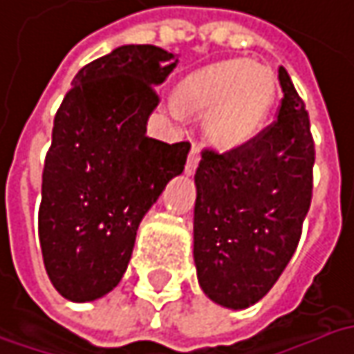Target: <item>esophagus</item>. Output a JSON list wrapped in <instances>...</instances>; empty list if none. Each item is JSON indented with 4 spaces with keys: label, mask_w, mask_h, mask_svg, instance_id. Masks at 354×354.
<instances>
[{
    "label": "esophagus",
    "mask_w": 354,
    "mask_h": 354,
    "mask_svg": "<svg viewBox=\"0 0 354 354\" xmlns=\"http://www.w3.org/2000/svg\"><path fill=\"white\" fill-rule=\"evenodd\" d=\"M198 162H200V150H198V146L194 144L192 150H190V154H188V160H186V174H194L196 172Z\"/></svg>",
    "instance_id": "1"
}]
</instances>
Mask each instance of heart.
Masks as SVG:
<instances>
[{"label":"heart","mask_w":354,"mask_h":354,"mask_svg":"<svg viewBox=\"0 0 354 354\" xmlns=\"http://www.w3.org/2000/svg\"><path fill=\"white\" fill-rule=\"evenodd\" d=\"M277 100L274 75L250 62L230 59L186 75L176 88V104L192 114H206L208 140L224 150L252 140Z\"/></svg>","instance_id":"1"}]
</instances>
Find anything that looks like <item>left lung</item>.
Segmentation results:
<instances>
[{
    "label": "left lung",
    "mask_w": 354,
    "mask_h": 354,
    "mask_svg": "<svg viewBox=\"0 0 354 354\" xmlns=\"http://www.w3.org/2000/svg\"><path fill=\"white\" fill-rule=\"evenodd\" d=\"M279 82L277 122L230 152L204 150L194 176L198 282L210 301L232 310L252 306L279 281L310 208L308 112L282 66Z\"/></svg>",
    "instance_id": "left-lung-1"
}]
</instances>
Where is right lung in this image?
Listing matches in <instances>:
<instances>
[{
	"mask_svg": "<svg viewBox=\"0 0 354 354\" xmlns=\"http://www.w3.org/2000/svg\"><path fill=\"white\" fill-rule=\"evenodd\" d=\"M176 66V55L156 46L115 48L75 73L55 114L37 226L46 272L68 301L114 290L140 222L184 170L188 142L146 134L156 86Z\"/></svg>",
	"mask_w": 354,
	"mask_h": 354,
	"instance_id": "right-lung-1",
	"label": "right lung"
}]
</instances>
